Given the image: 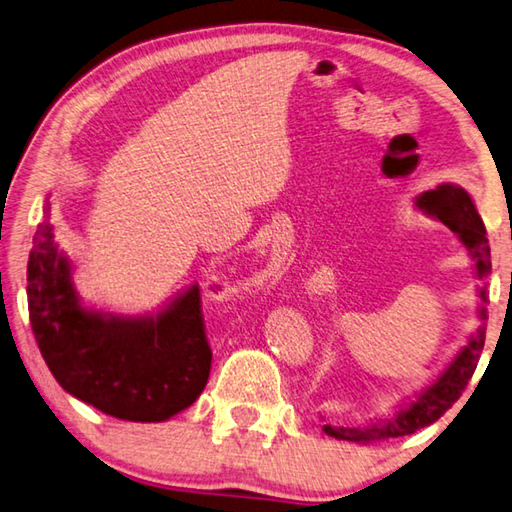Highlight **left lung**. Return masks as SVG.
Listing matches in <instances>:
<instances>
[{"instance_id":"8db88e82","label":"left lung","mask_w":512,"mask_h":512,"mask_svg":"<svg viewBox=\"0 0 512 512\" xmlns=\"http://www.w3.org/2000/svg\"><path fill=\"white\" fill-rule=\"evenodd\" d=\"M420 209L436 215L438 220L447 224L456 236L461 238V242L468 247L472 261H474V270H477V276L483 281L488 279V274L492 270L490 265V245L486 238V227L479 218L477 209L470 200V195L463 191L461 186L456 184H441L434 191L423 193L416 200ZM481 301H488L486 288H481L479 292ZM481 321L477 335L470 337L468 346L454 357V362L447 366L445 373L438 378L432 387H427L420 396L409 402L402 409H398L396 414L380 420V423H371L366 427H324L330 436L335 438H344V441L351 443H378V441H389V438H398V436H409L423 429L427 425L436 423L447 409H450L456 400L461 398V393L468 387V382L472 378L474 369H477V362L483 351V342H486V319H488V310L481 308Z\"/></svg>"}]
</instances>
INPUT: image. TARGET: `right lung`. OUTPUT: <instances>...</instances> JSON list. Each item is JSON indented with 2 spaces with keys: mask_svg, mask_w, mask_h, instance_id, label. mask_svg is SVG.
Returning <instances> with one entry per match:
<instances>
[{
  "mask_svg": "<svg viewBox=\"0 0 512 512\" xmlns=\"http://www.w3.org/2000/svg\"><path fill=\"white\" fill-rule=\"evenodd\" d=\"M51 206L33 236L26 267L29 319L58 384L107 416L159 423L191 407L211 373L200 288L193 285L155 319L85 310L71 267L53 245Z\"/></svg>",
  "mask_w": 512,
  "mask_h": 512,
  "instance_id": "obj_1",
  "label": "right lung"
}]
</instances>
